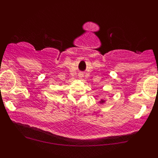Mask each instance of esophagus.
<instances>
[{"label":"esophagus","mask_w":158,"mask_h":158,"mask_svg":"<svg viewBox=\"0 0 158 158\" xmlns=\"http://www.w3.org/2000/svg\"><path fill=\"white\" fill-rule=\"evenodd\" d=\"M79 76H80V77H82V76H83V75H80Z\"/></svg>","instance_id":"obj_1"}]
</instances>
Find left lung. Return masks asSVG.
Wrapping results in <instances>:
<instances>
[{
	"mask_svg": "<svg viewBox=\"0 0 158 158\" xmlns=\"http://www.w3.org/2000/svg\"><path fill=\"white\" fill-rule=\"evenodd\" d=\"M99 102H100V103L101 104H102V103H105V100H103V99H101V101H99Z\"/></svg>",
	"mask_w": 158,
	"mask_h": 158,
	"instance_id": "8db88e82",
	"label": "left lung"
}]
</instances>
